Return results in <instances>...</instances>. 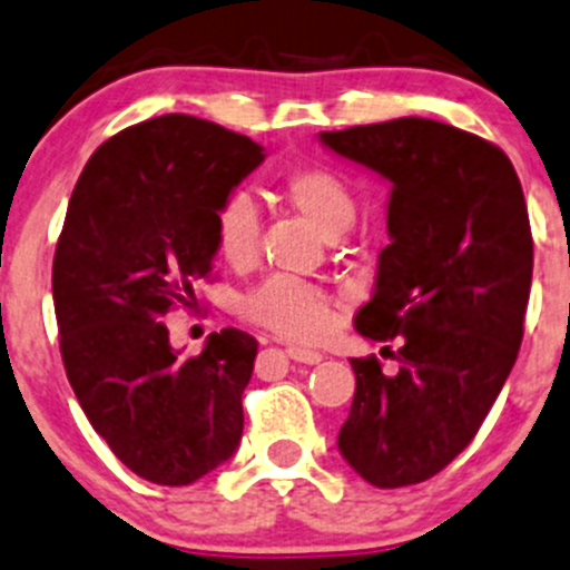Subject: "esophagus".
<instances>
[{"mask_svg":"<svg viewBox=\"0 0 570 570\" xmlns=\"http://www.w3.org/2000/svg\"><path fill=\"white\" fill-rule=\"evenodd\" d=\"M287 356H291L293 362H302V365H318L321 360H324V354H318V351H309V348H298V345H291V348L285 351Z\"/></svg>","mask_w":570,"mask_h":570,"instance_id":"esophagus-1","label":"esophagus"}]
</instances>
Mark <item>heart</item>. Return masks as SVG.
Instances as JSON below:
<instances>
[{
	"instance_id": "heart-1",
	"label": "heart",
	"mask_w": 570,
	"mask_h": 570,
	"mask_svg": "<svg viewBox=\"0 0 570 570\" xmlns=\"http://www.w3.org/2000/svg\"><path fill=\"white\" fill-rule=\"evenodd\" d=\"M283 195L321 236L337 238L356 216V199L345 178L321 164L287 169L279 180ZM214 238L222 261L233 268L252 266L261 242V219L249 197L233 195L219 205L214 216ZM242 313L252 324L268 328L285 340L309 343L332 324V298L318 285L304 279L274 277L263 279L242 298Z\"/></svg>"
}]
</instances>
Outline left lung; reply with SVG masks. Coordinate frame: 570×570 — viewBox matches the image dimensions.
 I'll return each instance as SVG.
<instances>
[{
  "label": "left lung",
  "mask_w": 570,
  "mask_h": 570,
  "mask_svg": "<svg viewBox=\"0 0 570 570\" xmlns=\"http://www.w3.org/2000/svg\"><path fill=\"white\" fill-rule=\"evenodd\" d=\"M337 156L392 184L373 298L354 326L384 354L351 360L356 392L337 448L360 478L401 489L474 439L513 371L532 283L524 191L497 145L425 117L324 131Z\"/></svg>",
  "instance_id": "1"
}]
</instances>
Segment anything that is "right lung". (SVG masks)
<instances>
[{
  "label": "right lung",
  "mask_w": 570,
  "mask_h": 570,
  "mask_svg": "<svg viewBox=\"0 0 570 570\" xmlns=\"http://www.w3.org/2000/svg\"><path fill=\"white\" fill-rule=\"evenodd\" d=\"M263 158L244 134L161 115L107 139L70 195L51 268L62 365L98 436L156 485L195 483L242 442L257 340L222 328L180 360L161 318L191 307L216 210Z\"/></svg>",
  "instance_id": "right-lung-1"
}]
</instances>
